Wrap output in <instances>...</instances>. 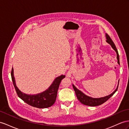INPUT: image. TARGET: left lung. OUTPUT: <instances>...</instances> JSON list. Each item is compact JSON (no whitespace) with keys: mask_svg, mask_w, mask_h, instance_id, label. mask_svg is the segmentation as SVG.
<instances>
[{"mask_svg":"<svg viewBox=\"0 0 129 129\" xmlns=\"http://www.w3.org/2000/svg\"><path fill=\"white\" fill-rule=\"evenodd\" d=\"M106 39H107V40H106V41L108 44H110L112 48L114 49V50L115 51V52H116L117 59L118 60V64L119 65H120L119 56L117 49L116 47H115L114 42L112 40V39L110 37V36H109L107 34H106ZM118 85H119V81H118V84L116 89H115L113 93H111L110 95H107V96L102 97V98H94L87 96V95L84 94L83 92L78 89L76 87L74 84H72V87H73V88L75 91V93H76V96L78 99V100L80 101V102H81L82 104L89 106H99L104 104V102H105L107 100H108V99H110L112 95H113L115 92L117 91L118 89Z\"/></svg>","mask_w":129,"mask_h":129,"instance_id":"8db88e82","label":"left lung"}]
</instances>
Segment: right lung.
Here are the masks:
<instances>
[{"instance_id": "add662e5", "label": "right lung", "mask_w": 129, "mask_h": 129, "mask_svg": "<svg viewBox=\"0 0 129 129\" xmlns=\"http://www.w3.org/2000/svg\"><path fill=\"white\" fill-rule=\"evenodd\" d=\"M11 75L13 84H14L18 97L27 104L33 107L39 108H48L51 107L55 103L59 84L60 83L61 81L65 77V75H61L60 76L55 78L49 88L40 93L36 94H27L23 93L16 85L13 68L12 69Z\"/></svg>"}]
</instances>
